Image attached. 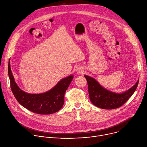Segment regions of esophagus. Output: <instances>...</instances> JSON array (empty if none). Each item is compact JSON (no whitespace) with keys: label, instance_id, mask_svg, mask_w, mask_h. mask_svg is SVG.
<instances>
[{"label":"esophagus","instance_id":"1","mask_svg":"<svg viewBox=\"0 0 147 147\" xmlns=\"http://www.w3.org/2000/svg\"><path fill=\"white\" fill-rule=\"evenodd\" d=\"M81 72H82V71H81V70H78V73H81Z\"/></svg>","mask_w":147,"mask_h":147}]
</instances>
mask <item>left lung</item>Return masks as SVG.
<instances>
[{"instance_id":"8db88e82","label":"left lung","mask_w":147,"mask_h":147,"mask_svg":"<svg viewBox=\"0 0 147 147\" xmlns=\"http://www.w3.org/2000/svg\"><path fill=\"white\" fill-rule=\"evenodd\" d=\"M87 82L91 102L95 106L104 109H113L121 107L132 96L138 84L139 81L129 90L121 94L111 92L102 87L94 78L85 75Z\"/></svg>"}]
</instances>
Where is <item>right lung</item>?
Here are the masks:
<instances>
[{
	"label": "right lung",
	"mask_w": 147,
	"mask_h": 147,
	"mask_svg": "<svg viewBox=\"0 0 147 147\" xmlns=\"http://www.w3.org/2000/svg\"><path fill=\"white\" fill-rule=\"evenodd\" d=\"M9 76L12 92L18 103L30 111L40 115H49L58 112L63 106L65 94L71 83L73 76L61 80L49 91L39 94H31L21 90L14 81L10 65Z\"/></svg>",
	"instance_id": "obj_1"
}]
</instances>
